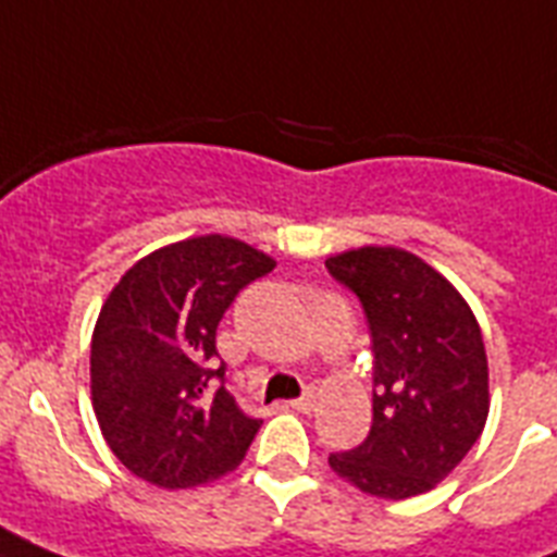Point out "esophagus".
Masks as SVG:
<instances>
[{
    "mask_svg": "<svg viewBox=\"0 0 557 557\" xmlns=\"http://www.w3.org/2000/svg\"><path fill=\"white\" fill-rule=\"evenodd\" d=\"M292 410H300V413H312L314 410V389L309 387L300 398H292V401H286Z\"/></svg>",
    "mask_w": 557,
    "mask_h": 557,
    "instance_id": "1",
    "label": "esophagus"
}]
</instances>
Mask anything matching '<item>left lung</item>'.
<instances>
[{
    "instance_id": "left-lung-1",
    "label": "left lung",
    "mask_w": 557,
    "mask_h": 557,
    "mask_svg": "<svg viewBox=\"0 0 557 557\" xmlns=\"http://www.w3.org/2000/svg\"><path fill=\"white\" fill-rule=\"evenodd\" d=\"M361 300L372 338V424L330 466L358 492L405 500L431 492L480 440L488 361L457 288L401 248H358L326 260Z\"/></svg>"
}]
</instances>
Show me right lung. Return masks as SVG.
Instances as JSON below:
<instances>
[{
	"instance_id": "add662e5",
	"label": "right lung",
	"mask_w": 557,
	"mask_h": 557,
	"mask_svg": "<svg viewBox=\"0 0 557 557\" xmlns=\"http://www.w3.org/2000/svg\"><path fill=\"white\" fill-rule=\"evenodd\" d=\"M271 269L251 245L210 234L152 251L112 288L91 335V401L135 476L190 488L243 462L262 419L227 393L216 326Z\"/></svg>"
}]
</instances>
